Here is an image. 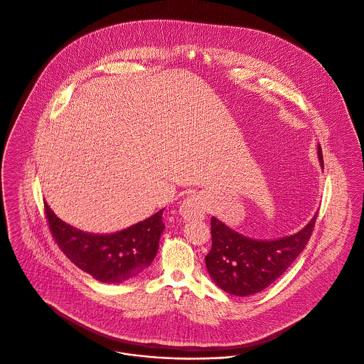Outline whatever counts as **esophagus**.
<instances>
[{
	"label": "esophagus",
	"instance_id": "1",
	"mask_svg": "<svg viewBox=\"0 0 364 364\" xmlns=\"http://www.w3.org/2000/svg\"><path fill=\"white\" fill-rule=\"evenodd\" d=\"M180 215L183 216V219L186 220H191V219H200L205 215V209L202 206L200 198L198 196H187L181 206H180Z\"/></svg>",
	"mask_w": 364,
	"mask_h": 364
}]
</instances>
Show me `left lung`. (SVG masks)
I'll list each match as a JSON object with an SVG mask.
<instances>
[{
    "instance_id": "1",
    "label": "left lung",
    "mask_w": 364,
    "mask_h": 364,
    "mask_svg": "<svg viewBox=\"0 0 364 364\" xmlns=\"http://www.w3.org/2000/svg\"><path fill=\"white\" fill-rule=\"evenodd\" d=\"M323 168L321 146H317ZM317 213L301 231L279 240H255L230 228L215 216L212 225V250L205 263L209 276L223 291L248 296L266 289L281 277L306 247Z\"/></svg>"
}]
</instances>
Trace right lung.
I'll return each instance as SVG.
<instances>
[{"label": "right lung", "mask_w": 364, "mask_h": 364, "mask_svg": "<svg viewBox=\"0 0 364 364\" xmlns=\"http://www.w3.org/2000/svg\"><path fill=\"white\" fill-rule=\"evenodd\" d=\"M44 206L58 247L79 269L107 284H120L146 269L156 256L165 230L164 209L122 231L91 234L62 222L47 202Z\"/></svg>", "instance_id": "1"}]
</instances>
